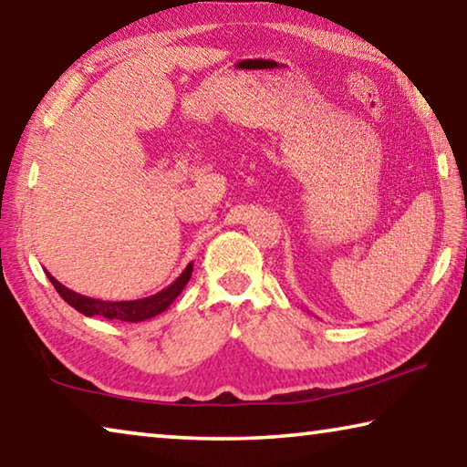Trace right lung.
Masks as SVG:
<instances>
[{
	"mask_svg": "<svg viewBox=\"0 0 467 467\" xmlns=\"http://www.w3.org/2000/svg\"><path fill=\"white\" fill-rule=\"evenodd\" d=\"M193 272V264H189L183 274L179 278L161 292H156L152 296L146 298H138V300H117V303H110V300H100V298H90L84 295H78V292L69 290L63 286L61 282L53 278L49 272L47 278L51 280L55 290L59 292V296L66 300L67 305H72L76 311H80L86 317H94V315H100L105 319H119V321H128V323H138V321H146L152 319L156 315H161L162 311H167L172 300H175L181 292H183L185 284L192 278Z\"/></svg>",
	"mask_w": 467,
	"mask_h": 467,
	"instance_id": "right-lung-1",
	"label": "right lung"
}]
</instances>
